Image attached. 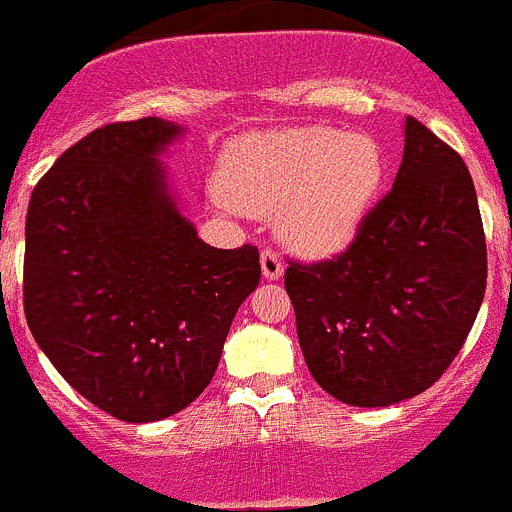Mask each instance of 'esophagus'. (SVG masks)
<instances>
[{
	"label": "esophagus",
	"mask_w": 512,
	"mask_h": 512,
	"mask_svg": "<svg viewBox=\"0 0 512 512\" xmlns=\"http://www.w3.org/2000/svg\"><path fill=\"white\" fill-rule=\"evenodd\" d=\"M260 265H262V275H265V280H278L280 275H283V262H280V257L275 255L273 250L262 252Z\"/></svg>",
	"instance_id": "esophagus-1"
}]
</instances>
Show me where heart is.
<instances>
[{
    "label": "heart",
    "instance_id": "b5f03b06",
    "mask_svg": "<svg viewBox=\"0 0 512 512\" xmlns=\"http://www.w3.org/2000/svg\"><path fill=\"white\" fill-rule=\"evenodd\" d=\"M385 181L382 147L331 127L252 135L227 147L219 186L234 209L275 214L290 250L329 257L357 239Z\"/></svg>",
    "mask_w": 512,
    "mask_h": 512
}]
</instances>
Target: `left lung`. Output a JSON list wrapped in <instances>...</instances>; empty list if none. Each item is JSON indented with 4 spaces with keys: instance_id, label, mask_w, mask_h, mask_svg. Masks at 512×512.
<instances>
[{
    "instance_id": "1",
    "label": "left lung",
    "mask_w": 512,
    "mask_h": 512,
    "mask_svg": "<svg viewBox=\"0 0 512 512\" xmlns=\"http://www.w3.org/2000/svg\"><path fill=\"white\" fill-rule=\"evenodd\" d=\"M403 135L393 191L347 252L285 270L313 380L357 408L431 388L485 298V232L467 165L418 119H405Z\"/></svg>"
}]
</instances>
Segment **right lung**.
<instances>
[{
	"instance_id": "1",
	"label": "right lung",
	"mask_w": 512,
	"mask_h": 512,
	"mask_svg": "<svg viewBox=\"0 0 512 512\" xmlns=\"http://www.w3.org/2000/svg\"><path fill=\"white\" fill-rule=\"evenodd\" d=\"M183 132L160 117L94 130L27 206V326L76 393L127 423L204 393L260 283L257 247L216 250L183 216L160 160Z\"/></svg>"
}]
</instances>
